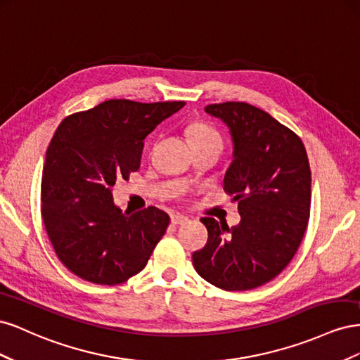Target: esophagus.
<instances>
[{
    "label": "esophagus",
    "mask_w": 360,
    "mask_h": 360,
    "mask_svg": "<svg viewBox=\"0 0 360 360\" xmlns=\"http://www.w3.org/2000/svg\"><path fill=\"white\" fill-rule=\"evenodd\" d=\"M186 222H188V217L180 214V213H176V214L171 216V224H174V225H183Z\"/></svg>",
    "instance_id": "1"
}]
</instances>
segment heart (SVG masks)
Segmentation results:
<instances>
[{
    "label": "heart",
    "mask_w": 360,
    "mask_h": 360,
    "mask_svg": "<svg viewBox=\"0 0 360 360\" xmlns=\"http://www.w3.org/2000/svg\"><path fill=\"white\" fill-rule=\"evenodd\" d=\"M189 138H191L192 146L207 144V143H216L219 146L224 144L221 134L217 132L213 126L202 123V122L192 123L189 126Z\"/></svg>",
    "instance_id": "b5f03b06"
}]
</instances>
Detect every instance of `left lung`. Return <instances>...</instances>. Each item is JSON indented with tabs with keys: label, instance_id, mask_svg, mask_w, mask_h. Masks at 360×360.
<instances>
[{
	"label": "left lung",
	"instance_id": "left-lung-1",
	"mask_svg": "<svg viewBox=\"0 0 360 360\" xmlns=\"http://www.w3.org/2000/svg\"><path fill=\"white\" fill-rule=\"evenodd\" d=\"M230 127L234 159L224 191L238 201L242 221L228 228L202 217L207 245L193 252L198 275L225 291L267 284L302 243L311 209V168L302 139L266 111L246 102L205 106Z\"/></svg>",
	"mask_w": 360,
	"mask_h": 360
}]
</instances>
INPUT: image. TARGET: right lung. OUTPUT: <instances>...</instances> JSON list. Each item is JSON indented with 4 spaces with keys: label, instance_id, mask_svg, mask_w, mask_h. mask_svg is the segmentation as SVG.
Here are the masks:
<instances>
[{
    "label": "right lung",
    "instance_id": "right-lung-1",
    "mask_svg": "<svg viewBox=\"0 0 360 360\" xmlns=\"http://www.w3.org/2000/svg\"><path fill=\"white\" fill-rule=\"evenodd\" d=\"M183 105L111 99L57 127L43 165L41 217L58 259L76 276L118 285L146 267L169 216L153 205L123 213L111 189L139 169L144 138Z\"/></svg>",
    "mask_w": 360,
    "mask_h": 360
}]
</instances>
